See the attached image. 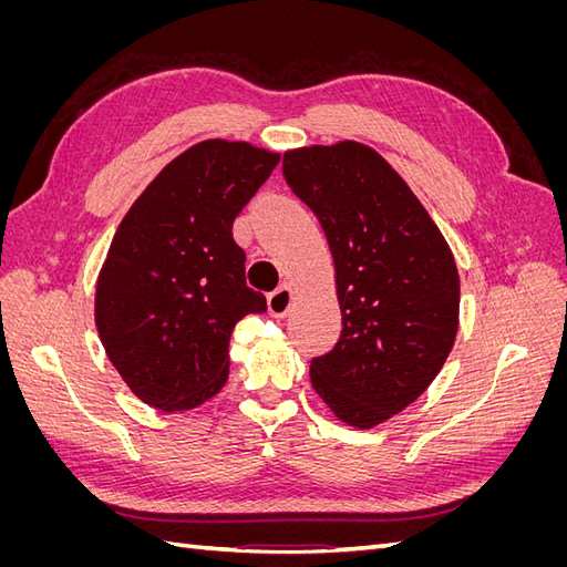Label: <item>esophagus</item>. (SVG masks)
<instances>
[{"label":"esophagus","mask_w":567,"mask_h":567,"mask_svg":"<svg viewBox=\"0 0 567 567\" xmlns=\"http://www.w3.org/2000/svg\"><path fill=\"white\" fill-rule=\"evenodd\" d=\"M290 305H293V288L286 284L267 296V310L271 317H277V319H281L290 312Z\"/></svg>","instance_id":"1"}]
</instances>
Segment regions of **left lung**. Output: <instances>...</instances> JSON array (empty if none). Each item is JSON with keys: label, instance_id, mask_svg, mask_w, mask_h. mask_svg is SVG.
Returning a JSON list of instances; mask_svg holds the SVG:
<instances>
[{"label": "left lung", "instance_id": "1", "mask_svg": "<svg viewBox=\"0 0 567 567\" xmlns=\"http://www.w3.org/2000/svg\"><path fill=\"white\" fill-rule=\"evenodd\" d=\"M284 177L329 241L342 315L338 346L312 359V388L338 421L369 431L416 402L454 348L461 284L452 248L367 144L290 148Z\"/></svg>", "mask_w": 567, "mask_h": 567}]
</instances>
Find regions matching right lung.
Segmentation results:
<instances>
[{
  "mask_svg": "<svg viewBox=\"0 0 567 567\" xmlns=\"http://www.w3.org/2000/svg\"><path fill=\"white\" fill-rule=\"evenodd\" d=\"M277 151L205 140L169 161L120 221L101 265L94 321L111 364L144 404L188 411L221 390L229 338L267 300L246 286L236 215Z\"/></svg>",
  "mask_w": 567,
  "mask_h": 567,
  "instance_id": "obj_1",
  "label": "right lung"
}]
</instances>
